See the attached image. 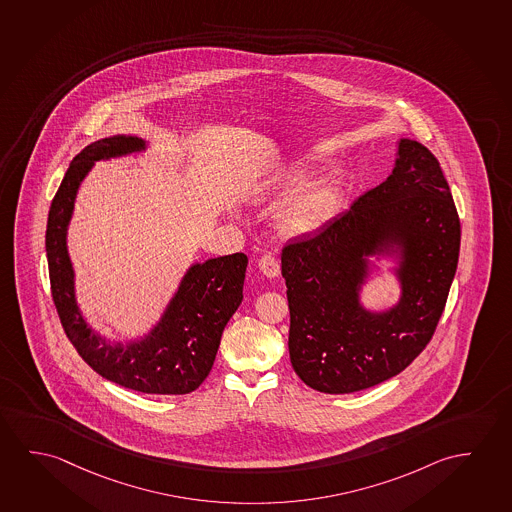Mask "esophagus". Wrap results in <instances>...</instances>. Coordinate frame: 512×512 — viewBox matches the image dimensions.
I'll return each instance as SVG.
<instances>
[{
  "label": "esophagus",
  "instance_id": "34e87169",
  "mask_svg": "<svg viewBox=\"0 0 512 512\" xmlns=\"http://www.w3.org/2000/svg\"><path fill=\"white\" fill-rule=\"evenodd\" d=\"M258 267H260L261 274L268 277V279H274V277L281 274V267H279V263H277L276 258H274V256H268V254L261 258L260 263H258Z\"/></svg>",
  "mask_w": 512,
  "mask_h": 512
}]
</instances>
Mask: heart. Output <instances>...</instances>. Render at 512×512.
Masks as SVG:
<instances>
[{
	"instance_id": "heart-1",
	"label": "heart",
	"mask_w": 512,
	"mask_h": 512,
	"mask_svg": "<svg viewBox=\"0 0 512 512\" xmlns=\"http://www.w3.org/2000/svg\"><path fill=\"white\" fill-rule=\"evenodd\" d=\"M324 165L315 156L293 158L261 181L258 201L276 203L322 171ZM349 194V176L341 171L327 172L298 188L279 206L274 215V228L284 238L317 235L340 215Z\"/></svg>"
}]
</instances>
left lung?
<instances>
[{
  "label": "left lung",
  "instance_id": "obj_1",
  "mask_svg": "<svg viewBox=\"0 0 512 512\" xmlns=\"http://www.w3.org/2000/svg\"><path fill=\"white\" fill-rule=\"evenodd\" d=\"M459 245L461 224L438 160L420 142L398 138L386 181L317 235L283 249L295 374L331 395L400 374L434 334ZM381 271L396 277L398 301L368 309L362 292Z\"/></svg>",
  "mask_w": 512,
  "mask_h": 512
}]
</instances>
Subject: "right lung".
<instances>
[{"instance_id": "obj_1", "label": "right lung", "mask_w": 512, "mask_h": 512, "mask_svg": "<svg viewBox=\"0 0 512 512\" xmlns=\"http://www.w3.org/2000/svg\"><path fill=\"white\" fill-rule=\"evenodd\" d=\"M151 144L133 135L99 138L74 158L49 208V281L58 317L78 354L106 381L151 395H185L210 374L220 336L244 301L247 256L195 261L185 270L162 315L147 333L114 340L90 327L76 301V274L67 249L76 195L96 162L144 155Z\"/></svg>"}]
</instances>
